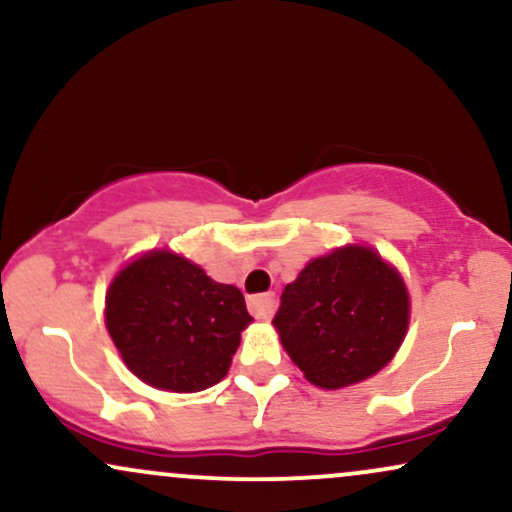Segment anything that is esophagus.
<instances>
[{"label": "esophagus", "mask_w": 512, "mask_h": 512, "mask_svg": "<svg viewBox=\"0 0 512 512\" xmlns=\"http://www.w3.org/2000/svg\"><path fill=\"white\" fill-rule=\"evenodd\" d=\"M276 308V296L274 293H262V296L250 298V313L257 317V320H269L274 315Z\"/></svg>", "instance_id": "34e87169"}]
</instances>
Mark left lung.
I'll return each instance as SVG.
<instances>
[{"label":"left lung","mask_w":512,"mask_h":512,"mask_svg":"<svg viewBox=\"0 0 512 512\" xmlns=\"http://www.w3.org/2000/svg\"><path fill=\"white\" fill-rule=\"evenodd\" d=\"M272 322L305 378L337 390L390 363L409 325V296L378 252L342 248L286 286Z\"/></svg>","instance_id":"8db88e82"}]
</instances>
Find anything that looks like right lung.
Masks as SVG:
<instances>
[{"label": "right lung", "mask_w": 512, "mask_h": 512, "mask_svg": "<svg viewBox=\"0 0 512 512\" xmlns=\"http://www.w3.org/2000/svg\"><path fill=\"white\" fill-rule=\"evenodd\" d=\"M250 322L236 286L166 250L122 269L105 298V325L127 368L170 392L219 383Z\"/></svg>", "instance_id": "add662e5"}]
</instances>
